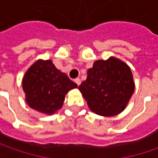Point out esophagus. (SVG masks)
I'll list each match as a JSON object with an SVG mask.
<instances>
[{
    "instance_id": "1",
    "label": "esophagus",
    "mask_w": 158,
    "mask_h": 158,
    "mask_svg": "<svg viewBox=\"0 0 158 158\" xmlns=\"http://www.w3.org/2000/svg\"><path fill=\"white\" fill-rule=\"evenodd\" d=\"M75 82H76L77 85H80L81 84V79L80 78H76L75 79Z\"/></svg>"
}]
</instances>
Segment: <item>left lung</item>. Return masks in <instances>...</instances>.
Segmentation results:
<instances>
[{"label":"left lung","instance_id":"left-lung-1","mask_svg":"<svg viewBox=\"0 0 158 158\" xmlns=\"http://www.w3.org/2000/svg\"><path fill=\"white\" fill-rule=\"evenodd\" d=\"M89 109L101 116L121 112L135 90L130 68L116 58L97 60L78 87Z\"/></svg>","mask_w":158,"mask_h":158}]
</instances>
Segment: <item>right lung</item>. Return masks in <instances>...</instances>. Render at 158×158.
Returning <instances> with one entry per match:
<instances>
[{"label":"right lung","mask_w":158,"mask_h":158,"mask_svg":"<svg viewBox=\"0 0 158 158\" xmlns=\"http://www.w3.org/2000/svg\"><path fill=\"white\" fill-rule=\"evenodd\" d=\"M76 87L77 84L57 69L52 60H38L28 69L23 79L28 105L46 114L54 113L60 109L65 95Z\"/></svg>","instance_id":"1"}]
</instances>
